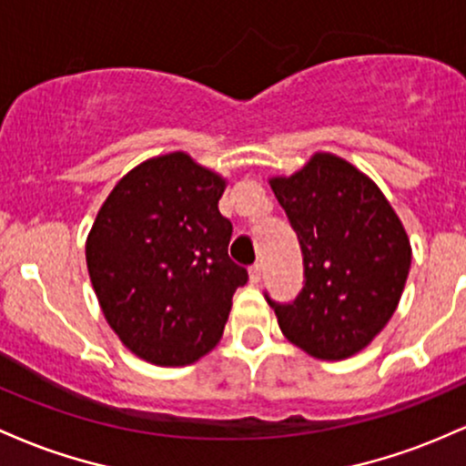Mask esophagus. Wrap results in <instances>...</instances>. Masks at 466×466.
<instances>
[{"label": "esophagus", "mask_w": 466, "mask_h": 466, "mask_svg": "<svg viewBox=\"0 0 466 466\" xmlns=\"http://www.w3.org/2000/svg\"><path fill=\"white\" fill-rule=\"evenodd\" d=\"M248 277H250V284H259V281H261V266L259 264L250 266Z\"/></svg>", "instance_id": "1"}]
</instances>
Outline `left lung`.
<instances>
[{"label":"left lung","instance_id":"left-lung-1","mask_svg":"<svg viewBox=\"0 0 466 466\" xmlns=\"http://www.w3.org/2000/svg\"><path fill=\"white\" fill-rule=\"evenodd\" d=\"M270 187L303 255L297 299L279 303L266 295L277 323L310 357H352L399 306L411 266L405 228L379 187L339 156L315 154Z\"/></svg>","mask_w":466,"mask_h":466}]
</instances>
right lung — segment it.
<instances>
[{"instance_id":"1","label":"right lung","mask_w":466,"mask_h":466,"mask_svg":"<svg viewBox=\"0 0 466 466\" xmlns=\"http://www.w3.org/2000/svg\"><path fill=\"white\" fill-rule=\"evenodd\" d=\"M227 180L185 151L118 180L87 235L101 310L125 348L154 365H189L222 339L233 292L248 281L228 258L233 224L219 213Z\"/></svg>"}]
</instances>
